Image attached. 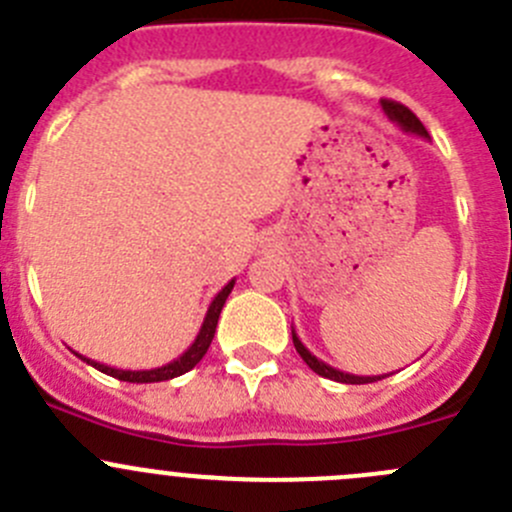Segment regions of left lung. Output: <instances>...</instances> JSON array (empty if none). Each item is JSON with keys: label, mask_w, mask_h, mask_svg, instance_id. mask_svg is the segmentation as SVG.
I'll return each mask as SVG.
<instances>
[{"label": "left lung", "mask_w": 512, "mask_h": 512, "mask_svg": "<svg viewBox=\"0 0 512 512\" xmlns=\"http://www.w3.org/2000/svg\"><path fill=\"white\" fill-rule=\"evenodd\" d=\"M382 112L388 114L390 122H395L403 132H410V135H418V137H425L428 140V130L423 127V122H420L418 117H415L413 112H410L405 104L400 102H393V99H382ZM292 342H295V350L300 352L302 360L307 362V367L310 370H315L317 375L327 377V380H335V382H345V385H365V382H375V380H382V377L388 375H350V372H342V370H335L332 365H327V362L317 360L315 355H312L310 350H307L305 345H302V340L297 337L295 327H292Z\"/></svg>", "instance_id": "left-lung-1"}]
</instances>
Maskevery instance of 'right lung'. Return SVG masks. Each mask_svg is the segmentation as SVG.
Wrapping results in <instances>:
<instances>
[{
	"instance_id": "add662e5",
	"label": "right lung",
	"mask_w": 512,
	"mask_h": 512,
	"mask_svg": "<svg viewBox=\"0 0 512 512\" xmlns=\"http://www.w3.org/2000/svg\"><path fill=\"white\" fill-rule=\"evenodd\" d=\"M232 287H235V280H230L220 292H217L215 300H212L210 307H207L205 322H202L195 342H192V345L187 347V350L182 352L177 360L167 362V365L152 367V370H119V367L102 365V362L89 360V357H84V355H79V357H82L87 365L97 367L99 372H104V375H112V377H117V380H124V382H162V380H172V377L185 375V372H190L192 367H195L197 362L205 357L207 347H210L212 337H215V327H217V320H220V312H222V307H225V300H227V295L232 292Z\"/></svg>"
}]
</instances>
